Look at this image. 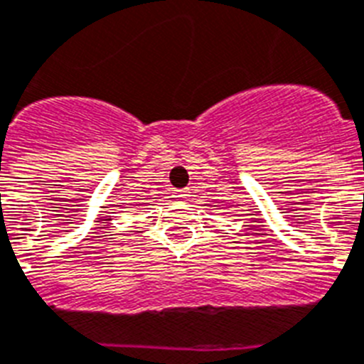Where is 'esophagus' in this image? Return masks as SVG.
<instances>
[{"mask_svg":"<svg viewBox=\"0 0 364 364\" xmlns=\"http://www.w3.org/2000/svg\"><path fill=\"white\" fill-rule=\"evenodd\" d=\"M188 196H191V194H188V191H176V192H173V198H176L178 201H186V200H188Z\"/></svg>","mask_w":364,"mask_h":364,"instance_id":"esophagus-1","label":"esophagus"}]
</instances>
